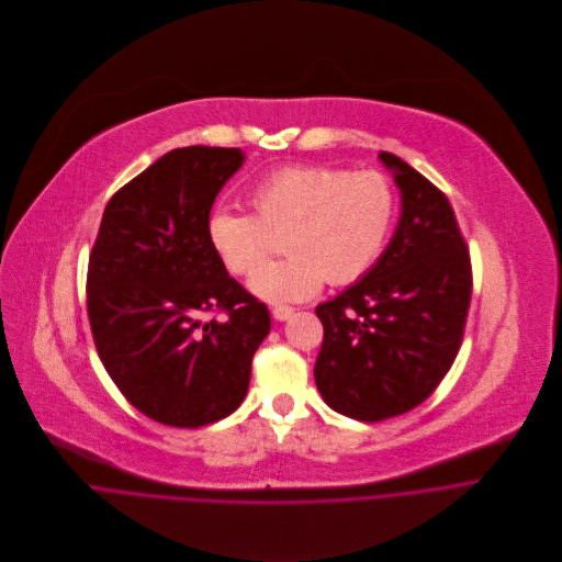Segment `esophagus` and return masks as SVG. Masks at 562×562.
<instances>
[{
  "instance_id": "obj_1",
  "label": "esophagus",
  "mask_w": 562,
  "mask_h": 562,
  "mask_svg": "<svg viewBox=\"0 0 562 562\" xmlns=\"http://www.w3.org/2000/svg\"><path fill=\"white\" fill-rule=\"evenodd\" d=\"M271 313H273V317H276L278 322H286V319L293 315V308L286 306V304H278V306L271 308Z\"/></svg>"
}]
</instances>
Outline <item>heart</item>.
<instances>
[{"instance_id":"obj_1","label":"heart","mask_w":562,"mask_h":562,"mask_svg":"<svg viewBox=\"0 0 562 562\" xmlns=\"http://www.w3.org/2000/svg\"><path fill=\"white\" fill-rule=\"evenodd\" d=\"M249 201L254 214L218 207L207 218V238L223 265L249 276L266 259L271 233L290 229L292 254L259 270L249 289L267 302H302L326 282L348 284L375 265L389 243L397 196L375 171L328 165H286L260 176Z\"/></svg>"}]
</instances>
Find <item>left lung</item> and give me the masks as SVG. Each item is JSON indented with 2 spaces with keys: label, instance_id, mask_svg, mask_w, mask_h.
Masks as SVG:
<instances>
[{
  "label": "left lung",
  "instance_id": "left-lung-1",
  "mask_svg": "<svg viewBox=\"0 0 562 562\" xmlns=\"http://www.w3.org/2000/svg\"><path fill=\"white\" fill-rule=\"evenodd\" d=\"M402 194L397 229L352 286L315 308L322 400L357 422H384L426 402L450 370L465 328L472 267L446 194L380 151Z\"/></svg>",
  "mask_w": 562,
  "mask_h": 562
}]
</instances>
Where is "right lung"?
I'll return each instance as SVG.
<instances>
[{"instance_id":"obj_1","label":"right lung","mask_w":562,"mask_h":562,"mask_svg":"<svg viewBox=\"0 0 562 562\" xmlns=\"http://www.w3.org/2000/svg\"><path fill=\"white\" fill-rule=\"evenodd\" d=\"M238 147H178L110 199L88 265V317L99 357L145 417L201 428L245 400L269 308L225 269L207 218L243 167ZM223 310V321L203 323Z\"/></svg>"}]
</instances>
